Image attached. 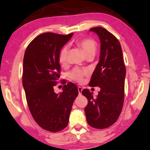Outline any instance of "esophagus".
<instances>
[{"label": "esophagus", "mask_w": 150, "mask_h": 150, "mask_svg": "<svg viewBox=\"0 0 150 150\" xmlns=\"http://www.w3.org/2000/svg\"><path fill=\"white\" fill-rule=\"evenodd\" d=\"M82 88H81V87H78V91H79V95H81V92H82Z\"/></svg>", "instance_id": "esophagus-1"}]
</instances>
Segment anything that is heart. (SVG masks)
<instances>
[{"instance_id": "heart-1", "label": "heart", "mask_w": 150, "mask_h": 150, "mask_svg": "<svg viewBox=\"0 0 150 150\" xmlns=\"http://www.w3.org/2000/svg\"><path fill=\"white\" fill-rule=\"evenodd\" d=\"M75 44L83 50L86 57H93L95 55L97 50V45L96 43L92 39L84 38L77 40L75 42ZM68 55L67 46H63L59 51L58 55V61L62 66H65L67 64ZM88 75V71L87 69H81L79 68H75L71 72L69 73V77L77 82L81 83L84 80L85 76Z\"/></svg>"}]
</instances>
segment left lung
<instances>
[{
  "mask_svg": "<svg viewBox=\"0 0 150 150\" xmlns=\"http://www.w3.org/2000/svg\"><path fill=\"white\" fill-rule=\"evenodd\" d=\"M98 35L100 42L99 62L91 76L89 85L100 88L98 95L83 89L88 99L85 112L88 125L104 129L115 122L120 116L124 99L126 67L118 39L101 27L89 30Z\"/></svg>",
  "mask_w": 150,
  "mask_h": 150,
  "instance_id": "1",
  "label": "left lung"
}]
</instances>
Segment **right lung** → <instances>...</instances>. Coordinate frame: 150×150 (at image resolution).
Segmentation results:
<instances>
[{"mask_svg": "<svg viewBox=\"0 0 150 150\" xmlns=\"http://www.w3.org/2000/svg\"><path fill=\"white\" fill-rule=\"evenodd\" d=\"M73 33L61 35L44 33L30 43L23 60L22 84L28 106L34 120L45 130L55 132L67 126L73 101L79 91L68 83L57 94L54 87L59 78V51Z\"/></svg>", "mask_w": 150, "mask_h": 150, "instance_id": "add662e5", "label": "right lung"}]
</instances>
